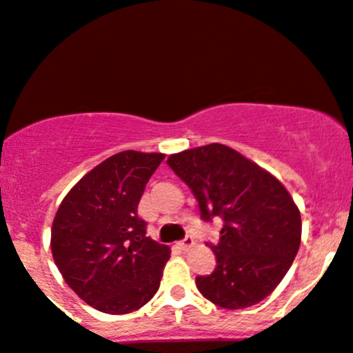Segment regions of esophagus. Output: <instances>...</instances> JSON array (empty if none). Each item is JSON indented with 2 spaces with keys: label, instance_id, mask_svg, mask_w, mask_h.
I'll use <instances>...</instances> for the list:
<instances>
[{
  "label": "esophagus",
  "instance_id": "esophagus-1",
  "mask_svg": "<svg viewBox=\"0 0 353 353\" xmlns=\"http://www.w3.org/2000/svg\"><path fill=\"white\" fill-rule=\"evenodd\" d=\"M192 245H194V238H192V236H185L183 241L179 243V246L183 248V250H189Z\"/></svg>",
  "mask_w": 353,
  "mask_h": 353
}]
</instances>
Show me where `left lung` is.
Segmentation results:
<instances>
[{
  "label": "left lung",
  "instance_id": "1",
  "mask_svg": "<svg viewBox=\"0 0 353 353\" xmlns=\"http://www.w3.org/2000/svg\"><path fill=\"white\" fill-rule=\"evenodd\" d=\"M189 185L203 221L219 218L211 274L197 276L204 298L226 310L256 305L276 288L295 259L301 218L285 185L268 170L223 144H209L168 159Z\"/></svg>",
  "mask_w": 353,
  "mask_h": 353
}]
</instances>
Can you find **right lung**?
Masks as SVG:
<instances>
[{"label": "right lung", "mask_w": 353, "mask_h": 353, "mask_svg": "<svg viewBox=\"0 0 353 353\" xmlns=\"http://www.w3.org/2000/svg\"><path fill=\"white\" fill-rule=\"evenodd\" d=\"M164 154L123 150L85 174L58 208L52 253L67 285L85 303L123 315L157 293L169 246L145 236L137 216L145 184Z\"/></svg>", "instance_id": "right-lung-1"}]
</instances>
